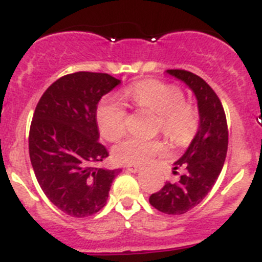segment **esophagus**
I'll list each match as a JSON object with an SVG mask.
<instances>
[{
  "mask_svg": "<svg viewBox=\"0 0 262 262\" xmlns=\"http://www.w3.org/2000/svg\"><path fill=\"white\" fill-rule=\"evenodd\" d=\"M126 169H127V170H128V172H131V173L140 172V166H138V165H127Z\"/></svg>",
  "mask_w": 262,
  "mask_h": 262,
  "instance_id": "esophagus-1",
  "label": "esophagus"
}]
</instances>
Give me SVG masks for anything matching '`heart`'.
I'll return each instance as SVG.
<instances>
[{"instance_id": "obj_1", "label": "heart", "mask_w": 262, "mask_h": 262, "mask_svg": "<svg viewBox=\"0 0 262 262\" xmlns=\"http://www.w3.org/2000/svg\"><path fill=\"white\" fill-rule=\"evenodd\" d=\"M123 96L139 110L155 113V128L161 131L174 144H186L195 135L200 124L198 111L185 101L180 88L160 81L145 80L127 88ZM96 119L101 135L106 140L114 142L126 129L127 111L117 99L105 98L97 107ZM163 149L164 143L159 139L145 140L128 136L113 148V157L119 164L140 165Z\"/></svg>"}]
</instances>
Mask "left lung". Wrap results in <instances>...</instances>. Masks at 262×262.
I'll use <instances>...</instances> for the list:
<instances>
[{
  "instance_id": "8db88e82",
  "label": "left lung",
  "mask_w": 262,
  "mask_h": 262,
  "mask_svg": "<svg viewBox=\"0 0 262 262\" xmlns=\"http://www.w3.org/2000/svg\"><path fill=\"white\" fill-rule=\"evenodd\" d=\"M166 73L193 90L200 126L186 152L174 163L173 169L184 168L185 173L152 194L149 203L165 214L181 215L200 205L216 182L227 156L228 128L221 99L203 78L184 69H168Z\"/></svg>"
}]
</instances>
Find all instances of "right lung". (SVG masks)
<instances>
[{
    "instance_id": "1",
    "label": "right lung",
    "mask_w": 262,
    "mask_h": 262,
    "mask_svg": "<svg viewBox=\"0 0 262 262\" xmlns=\"http://www.w3.org/2000/svg\"><path fill=\"white\" fill-rule=\"evenodd\" d=\"M120 84L107 73L76 72L62 76L36 105L29 152L43 193L75 217L96 214L107 201L120 169L98 168L108 152L98 142L99 99Z\"/></svg>"
}]
</instances>
